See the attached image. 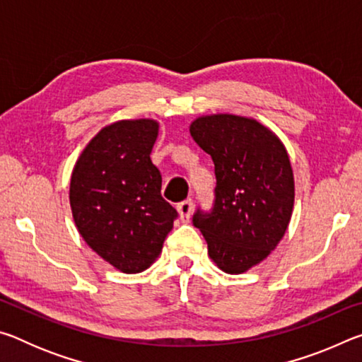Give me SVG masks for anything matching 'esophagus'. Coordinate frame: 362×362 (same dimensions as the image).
Instances as JSON below:
<instances>
[{"instance_id": "1", "label": "esophagus", "mask_w": 362, "mask_h": 362, "mask_svg": "<svg viewBox=\"0 0 362 362\" xmlns=\"http://www.w3.org/2000/svg\"><path fill=\"white\" fill-rule=\"evenodd\" d=\"M177 211H179V216L183 220V222H187L192 216V211H193V201L192 199H185L182 201L180 204H177Z\"/></svg>"}]
</instances>
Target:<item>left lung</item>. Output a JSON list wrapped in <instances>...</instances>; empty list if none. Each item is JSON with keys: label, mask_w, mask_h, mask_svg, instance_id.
Wrapping results in <instances>:
<instances>
[{"label": "left lung", "mask_w": 362, "mask_h": 362, "mask_svg": "<svg viewBox=\"0 0 362 362\" xmlns=\"http://www.w3.org/2000/svg\"><path fill=\"white\" fill-rule=\"evenodd\" d=\"M189 134L211 155L217 179L212 211H196L193 225L216 265L241 274L265 260L289 226L296 196L289 155L268 127L246 116H199Z\"/></svg>", "instance_id": "8db88e82"}]
</instances>
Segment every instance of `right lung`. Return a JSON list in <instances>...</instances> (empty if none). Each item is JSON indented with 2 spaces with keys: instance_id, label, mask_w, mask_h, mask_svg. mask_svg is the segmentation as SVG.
Listing matches in <instances>:
<instances>
[{
  "instance_id": "obj_1",
  "label": "right lung",
  "mask_w": 362,
  "mask_h": 362,
  "mask_svg": "<svg viewBox=\"0 0 362 362\" xmlns=\"http://www.w3.org/2000/svg\"><path fill=\"white\" fill-rule=\"evenodd\" d=\"M159 124L122 119L86 145L73 168L70 206L86 244L122 273H140L161 254L177 211L161 196L151 163Z\"/></svg>"
}]
</instances>
